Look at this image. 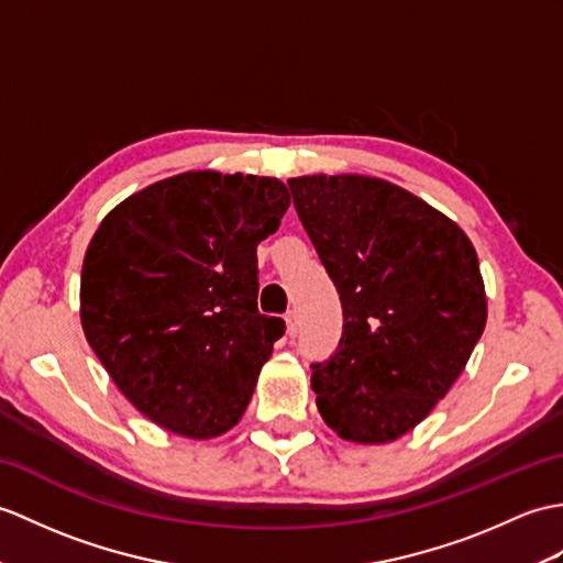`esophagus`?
<instances>
[{
    "mask_svg": "<svg viewBox=\"0 0 563 563\" xmlns=\"http://www.w3.org/2000/svg\"><path fill=\"white\" fill-rule=\"evenodd\" d=\"M285 331H287V335H290V338L297 335V331H299L297 311H287V313H285Z\"/></svg>",
    "mask_w": 563,
    "mask_h": 563,
    "instance_id": "esophagus-1",
    "label": "esophagus"
}]
</instances>
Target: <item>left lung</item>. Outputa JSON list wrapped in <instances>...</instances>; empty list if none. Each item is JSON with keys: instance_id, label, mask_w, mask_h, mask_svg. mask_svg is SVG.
I'll list each match as a JSON object with an SVG mask.
<instances>
[{"instance_id": "1", "label": "left lung", "mask_w": 563, "mask_h": 563, "mask_svg": "<svg viewBox=\"0 0 563 563\" xmlns=\"http://www.w3.org/2000/svg\"><path fill=\"white\" fill-rule=\"evenodd\" d=\"M287 185L343 305L335 355L311 364L317 408L345 441H396L449 394L485 331L475 246L386 179L307 175Z\"/></svg>"}]
</instances>
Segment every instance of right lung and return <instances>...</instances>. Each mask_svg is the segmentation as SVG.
<instances>
[{
	"label": "right lung",
	"mask_w": 563,
	"mask_h": 563,
	"mask_svg": "<svg viewBox=\"0 0 563 563\" xmlns=\"http://www.w3.org/2000/svg\"><path fill=\"white\" fill-rule=\"evenodd\" d=\"M290 206L276 177L196 169L102 218L81 268L88 345L134 408L187 439L240 422L285 321L256 307V246Z\"/></svg>",
	"instance_id": "1"
}]
</instances>
